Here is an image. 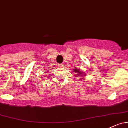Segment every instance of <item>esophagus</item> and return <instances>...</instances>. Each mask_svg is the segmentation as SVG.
Masks as SVG:
<instances>
[{"label":"esophagus","mask_w":128,"mask_h":128,"mask_svg":"<svg viewBox=\"0 0 128 128\" xmlns=\"http://www.w3.org/2000/svg\"><path fill=\"white\" fill-rule=\"evenodd\" d=\"M58 66L60 67V68H63V67L64 66V64H62H62H59Z\"/></svg>","instance_id":"34e87169"}]
</instances>
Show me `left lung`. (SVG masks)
<instances>
[{
  "label": "left lung",
  "instance_id": "obj_1",
  "mask_svg": "<svg viewBox=\"0 0 128 128\" xmlns=\"http://www.w3.org/2000/svg\"><path fill=\"white\" fill-rule=\"evenodd\" d=\"M74 72H75V73L76 74V75H79V76H85V74H84L82 71H80V70L77 69L76 68H75V69H74Z\"/></svg>",
  "mask_w": 128,
  "mask_h": 128
}]
</instances>
